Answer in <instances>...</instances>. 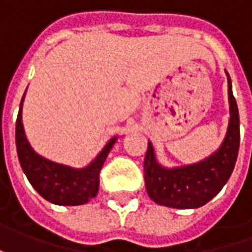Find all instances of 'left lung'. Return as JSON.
I'll return each instance as SVG.
<instances>
[{
  "label": "left lung",
  "mask_w": 252,
  "mask_h": 252,
  "mask_svg": "<svg viewBox=\"0 0 252 252\" xmlns=\"http://www.w3.org/2000/svg\"><path fill=\"white\" fill-rule=\"evenodd\" d=\"M228 78L230 125L221 147L198 164L165 169L158 165L149 143L144 158V182L147 193L156 203L177 209H195L215 198L230 178L240 149V116Z\"/></svg>",
  "instance_id": "obj_1"
}]
</instances>
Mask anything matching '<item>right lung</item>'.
<instances>
[{"label":"right lung","mask_w":252,"mask_h":252,"mask_svg":"<svg viewBox=\"0 0 252 252\" xmlns=\"http://www.w3.org/2000/svg\"><path fill=\"white\" fill-rule=\"evenodd\" d=\"M25 96V95H24ZM24 101V98H22ZM22 102L16 118V151L25 175L40 196L54 205L77 206L84 205L96 196L99 189V172L106 160L116 137L109 140L99 156L88 167L73 169L62 164H56L37 156L25 137L22 126Z\"/></svg>","instance_id":"obj_1"}]
</instances>
